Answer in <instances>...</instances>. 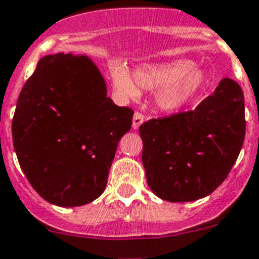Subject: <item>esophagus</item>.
Instances as JSON below:
<instances>
[{
	"instance_id": "1",
	"label": "esophagus",
	"mask_w": 259,
	"mask_h": 259,
	"mask_svg": "<svg viewBox=\"0 0 259 259\" xmlns=\"http://www.w3.org/2000/svg\"><path fill=\"white\" fill-rule=\"evenodd\" d=\"M143 121H145V116L141 112H136L134 117H133V129H138L142 125Z\"/></svg>"
}]
</instances>
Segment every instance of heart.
<instances>
[{"instance_id":"1","label":"heart","mask_w":259,"mask_h":259,"mask_svg":"<svg viewBox=\"0 0 259 259\" xmlns=\"http://www.w3.org/2000/svg\"><path fill=\"white\" fill-rule=\"evenodd\" d=\"M112 83L121 98H136L139 86L147 90H159L157 105L164 111H176L190 103L206 84V76L195 69V62L179 58L163 64L146 65L136 71V79L122 66L112 70Z\"/></svg>"}]
</instances>
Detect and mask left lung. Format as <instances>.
I'll return each mask as SVG.
<instances>
[{
    "mask_svg": "<svg viewBox=\"0 0 259 259\" xmlns=\"http://www.w3.org/2000/svg\"><path fill=\"white\" fill-rule=\"evenodd\" d=\"M245 127L244 94L229 78L194 111L145 121L139 134L148 186L168 202L211 194L237 160Z\"/></svg>",
    "mask_w": 259,
    "mask_h": 259,
    "instance_id": "1",
    "label": "left lung"
}]
</instances>
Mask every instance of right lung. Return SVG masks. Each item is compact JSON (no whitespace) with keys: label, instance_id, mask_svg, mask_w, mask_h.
<instances>
[{"label":"right lung","instance_id":"add662e5","mask_svg":"<svg viewBox=\"0 0 259 259\" xmlns=\"http://www.w3.org/2000/svg\"><path fill=\"white\" fill-rule=\"evenodd\" d=\"M133 114L107 98L102 74L86 56H46L24 83L13 117L19 165L49 203H90L104 192Z\"/></svg>","mask_w":259,"mask_h":259}]
</instances>
